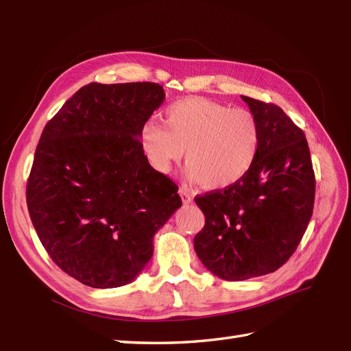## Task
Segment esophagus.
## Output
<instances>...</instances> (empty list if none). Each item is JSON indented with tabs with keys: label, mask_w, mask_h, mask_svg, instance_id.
Wrapping results in <instances>:
<instances>
[{
	"label": "esophagus",
	"mask_w": 351,
	"mask_h": 351,
	"mask_svg": "<svg viewBox=\"0 0 351 351\" xmlns=\"http://www.w3.org/2000/svg\"><path fill=\"white\" fill-rule=\"evenodd\" d=\"M178 193H180V196H182L183 204H190V202L193 200L192 193H190L189 190H186V189H180V190H178Z\"/></svg>",
	"instance_id": "1"
}]
</instances>
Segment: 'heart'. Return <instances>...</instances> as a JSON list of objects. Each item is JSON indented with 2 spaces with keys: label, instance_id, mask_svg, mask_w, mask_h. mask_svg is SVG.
<instances>
[{
  "label": "heart",
  "instance_id": "b5f03b06",
  "mask_svg": "<svg viewBox=\"0 0 351 351\" xmlns=\"http://www.w3.org/2000/svg\"><path fill=\"white\" fill-rule=\"evenodd\" d=\"M164 124L146 121L141 132L143 152L158 173L168 174L184 156L190 182L226 189L250 171L261 146L258 119L247 110L202 97L173 102Z\"/></svg>",
  "mask_w": 351,
  "mask_h": 351
}]
</instances>
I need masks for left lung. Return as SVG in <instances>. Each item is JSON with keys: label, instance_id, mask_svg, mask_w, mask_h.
Here are the masks:
<instances>
[{"label": "left lung", "instance_id": "left-lung-1", "mask_svg": "<svg viewBox=\"0 0 351 351\" xmlns=\"http://www.w3.org/2000/svg\"><path fill=\"white\" fill-rule=\"evenodd\" d=\"M256 117L261 146L250 171L224 190L196 196L205 227L195 250L227 281L261 277L290 259L312 218L315 173L309 146L278 105L241 97Z\"/></svg>", "mask_w": 351, "mask_h": 351}]
</instances>
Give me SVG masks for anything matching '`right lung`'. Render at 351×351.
<instances>
[{
	"label": "right lung",
	"mask_w": 351,
	"mask_h": 351,
	"mask_svg": "<svg viewBox=\"0 0 351 351\" xmlns=\"http://www.w3.org/2000/svg\"><path fill=\"white\" fill-rule=\"evenodd\" d=\"M165 99L149 82L80 88L47 123L26 189L42 246L84 285L132 282L154 236L182 206L177 184L147 161L143 124Z\"/></svg>",
	"instance_id": "1"
}]
</instances>
